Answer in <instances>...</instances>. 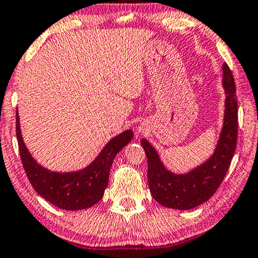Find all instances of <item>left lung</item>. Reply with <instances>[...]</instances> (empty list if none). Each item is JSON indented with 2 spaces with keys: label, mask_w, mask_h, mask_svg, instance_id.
Wrapping results in <instances>:
<instances>
[{
  "label": "left lung",
  "mask_w": 258,
  "mask_h": 258,
  "mask_svg": "<svg viewBox=\"0 0 258 258\" xmlns=\"http://www.w3.org/2000/svg\"><path fill=\"white\" fill-rule=\"evenodd\" d=\"M225 100V118L217 148L206 163L189 173L174 174L166 170L157 151L146 139L141 140L148 161V184L152 196L167 208L191 209L208 201L224 180L237 146L238 103L236 84L226 63L222 66Z\"/></svg>",
  "instance_id": "8db88e82"
}]
</instances>
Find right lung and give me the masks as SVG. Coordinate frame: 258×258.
Wrapping results in <instances>:
<instances>
[{"mask_svg": "<svg viewBox=\"0 0 258 258\" xmlns=\"http://www.w3.org/2000/svg\"><path fill=\"white\" fill-rule=\"evenodd\" d=\"M15 130L22 166L33 189L46 201L66 211L90 208L103 199L113 159L133 139V130H125L110 140L93 163L84 170L61 173L44 168L32 158L22 140L18 110Z\"/></svg>", "mask_w": 258, "mask_h": 258, "instance_id": "right-lung-1", "label": "right lung"}]
</instances>
